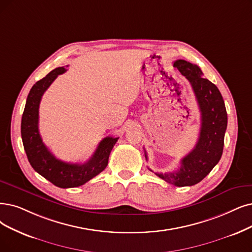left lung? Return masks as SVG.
I'll return each instance as SVG.
<instances>
[{
	"label": "left lung",
	"instance_id": "left-lung-1",
	"mask_svg": "<svg viewBox=\"0 0 252 252\" xmlns=\"http://www.w3.org/2000/svg\"><path fill=\"white\" fill-rule=\"evenodd\" d=\"M174 66L192 87L200 110V132L194 149L181 160L175 173H155L175 186H192L200 182L219 162L222 155L227 114L218 88L204 77L202 70L185 60H177ZM145 157L148 160L145 151Z\"/></svg>",
	"mask_w": 252,
	"mask_h": 252
}]
</instances>
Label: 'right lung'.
<instances>
[{"mask_svg":"<svg viewBox=\"0 0 252 252\" xmlns=\"http://www.w3.org/2000/svg\"><path fill=\"white\" fill-rule=\"evenodd\" d=\"M64 72V67H58L32 87L22 118V138L29 162L39 175L60 188H72L84 185L102 172L119 137L103 138L93 156L83 164L64 162L50 153L39 133V104L47 88Z\"/></svg>","mask_w":252,"mask_h":252,"instance_id":"add662e5","label":"right lung"}]
</instances>
